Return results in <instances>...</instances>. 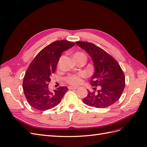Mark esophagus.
I'll return each instance as SVG.
<instances>
[{"mask_svg":"<svg viewBox=\"0 0 147 147\" xmlns=\"http://www.w3.org/2000/svg\"><path fill=\"white\" fill-rule=\"evenodd\" d=\"M78 87H75V86H68L69 89H76Z\"/></svg>","mask_w":147,"mask_h":147,"instance_id":"esophagus-1","label":"esophagus"}]
</instances>
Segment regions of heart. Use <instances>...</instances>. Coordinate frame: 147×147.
Masks as SVG:
<instances>
[{
    "instance_id": "obj_1",
    "label": "heart",
    "mask_w": 147,
    "mask_h": 147,
    "mask_svg": "<svg viewBox=\"0 0 147 147\" xmlns=\"http://www.w3.org/2000/svg\"><path fill=\"white\" fill-rule=\"evenodd\" d=\"M73 58L76 61H78V60L80 59L86 60V56L84 53L82 51H77L74 53L73 54ZM85 74L82 73L76 74H70L66 77L65 81L70 85L77 86L81 83L82 78H85Z\"/></svg>"
}]
</instances>
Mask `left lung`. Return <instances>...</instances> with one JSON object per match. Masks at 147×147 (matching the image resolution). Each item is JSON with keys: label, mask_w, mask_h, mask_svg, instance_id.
Here are the masks:
<instances>
[{"label": "left lung", "mask_w": 147, "mask_h": 147, "mask_svg": "<svg viewBox=\"0 0 147 147\" xmlns=\"http://www.w3.org/2000/svg\"><path fill=\"white\" fill-rule=\"evenodd\" d=\"M76 43L91 56L95 72L90 80L92 86H100L96 91H88L82 102L89 106L106 108L117 102L125 88V76L119 64L112 56L92 43L76 41Z\"/></svg>", "instance_id": "8db88e82"}]
</instances>
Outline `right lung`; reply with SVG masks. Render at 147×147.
I'll return each mask as SVG.
<instances>
[{"label":"right lung","mask_w":147,"mask_h":147,"mask_svg":"<svg viewBox=\"0 0 147 147\" xmlns=\"http://www.w3.org/2000/svg\"><path fill=\"white\" fill-rule=\"evenodd\" d=\"M74 45L65 40L55 41L42 49L30 64L22 86L27 102L35 109L43 111L55 107L68 91L66 86H60L50 91L48 84L62 52Z\"/></svg>","instance_id":"right-lung-1"}]
</instances>
